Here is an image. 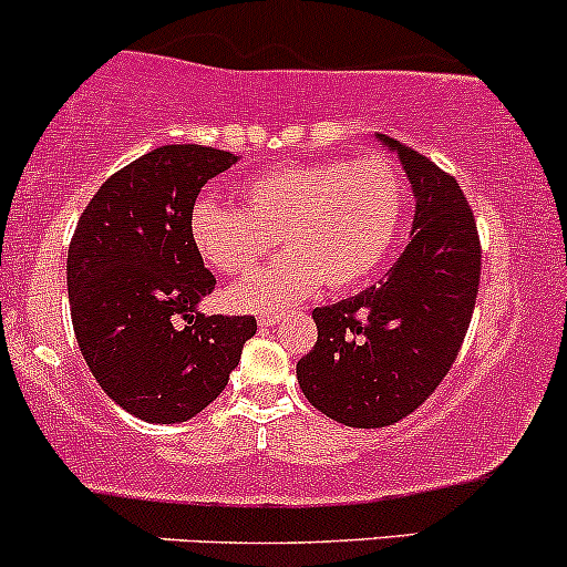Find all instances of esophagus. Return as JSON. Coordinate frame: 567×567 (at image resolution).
<instances>
[{
  "instance_id": "esophagus-1",
  "label": "esophagus",
  "mask_w": 567,
  "mask_h": 567,
  "mask_svg": "<svg viewBox=\"0 0 567 567\" xmlns=\"http://www.w3.org/2000/svg\"><path fill=\"white\" fill-rule=\"evenodd\" d=\"M276 321H278L276 313H261L259 316V324L261 327H272V324H276Z\"/></svg>"
}]
</instances>
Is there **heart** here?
<instances>
[{"label": "heart", "instance_id": "1", "mask_svg": "<svg viewBox=\"0 0 567 567\" xmlns=\"http://www.w3.org/2000/svg\"><path fill=\"white\" fill-rule=\"evenodd\" d=\"M243 210L203 197L188 213L194 251L213 270L240 276L272 248L286 257L235 284L227 302L270 313L313 295L343 291L381 270L405 229L403 169L381 154L354 162L286 164L237 184Z\"/></svg>", "mask_w": 567, "mask_h": 567}]
</instances>
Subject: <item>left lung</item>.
<instances>
[{
  "instance_id": "8db88e82",
  "label": "left lung",
  "mask_w": 567,
  "mask_h": 567,
  "mask_svg": "<svg viewBox=\"0 0 567 567\" xmlns=\"http://www.w3.org/2000/svg\"><path fill=\"white\" fill-rule=\"evenodd\" d=\"M411 181L413 227L386 278L313 310L319 340L297 362L308 403L346 427H386L416 411L454 364L476 308V218L452 175L398 140Z\"/></svg>"
}]
</instances>
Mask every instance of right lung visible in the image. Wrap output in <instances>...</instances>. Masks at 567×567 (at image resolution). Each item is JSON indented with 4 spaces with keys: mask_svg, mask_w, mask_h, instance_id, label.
Returning a JSON list of instances; mask_svg holds the SVG:
<instances>
[{
    "mask_svg": "<svg viewBox=\"0 0 567 567\" xmlns=\"http://www.w3.org/2000/svg\"><path fill=\"white\" fill-rule=\"evenodd\" d=\"M235 154L162 145L111 175L83 210L66 254L78 346L115 405L178 424L227 386L254 316H205L216 278L194 251L188 213Z\"/></svg>",
    "mask_w": 567,
    "mask_h": 567,
    "instance_id": "right-lung-1",
    "label": "right lung"
}]
</instances>
